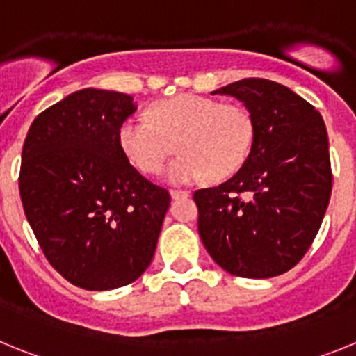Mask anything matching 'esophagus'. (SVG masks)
Returning a JSON list of instances; mask_svg holds the SVG:
<instances>
[{"label":"esophagus","instance_id":"esophagus-1","mask_svg":"<svg viewBox=\"0 0 356 356\" xmlns=\"http://www.w3.org/2000/svg\"><path fill=\"white\" fill-rule=\"evenodd\" d=\"M169 194H171L172 200H181V197L191 196V193H188V191H171Z\"/></svg>","mask_w":356,"mask_h":356}]
</instances>
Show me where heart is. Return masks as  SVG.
I'll return each mask as SVG.
<instances>
[{
    "label": "heart",
    "mask_w": 356,
    "mask_h": 356,
    "mask_svg": "<svg viewBox=\"0 0 356 356\" xmlns=\"http://www.w3.org/2000/svg\"><path fill=\"white\" fill-rule=\"evenodd\" d=\"M122 153L144 175H160L178 139L181 155L169 165L168 178L185 185L210 172L225 178L241 168L251 143L253 119L238 105H222L200 94L163 99L147 115H131L119 127Z\"/></svg>",
    "instance_id": "1"
}]
</instances>
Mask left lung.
Masks as SVG:
<instances>
[{"label":"left lung","mask_w":356,"mask_h":356,"mask_svg":"<svg viewBox=\"0 0 356 356\" xmlns=\"http://www.w3.org/2000/svg\"><path fill=\"white\" fill-rule=\"evenodd\" d=\"M212 94L244 103L253 119V143L228 181L194 193L200 237L229 275H284L312 246L328 209L325 121L289 87L264 78L238 80Z\"/></svg>","instance_id":"obj_1"}]
</instances>
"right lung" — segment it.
Returning <instances> with one entry per match:
<instances>
[{
	"label": "right lung",
	"mask_w": 356,
	"mask_h": 356,
	"mask_svg": "<svg viewBox=\"0 0 356 356\" xmlns=\"http://www.w3.org/2000/svg\"><path fill=\"white\" fill-rule=\"evenodd\" d=\"M135 110L128 94L81 89L40 112L24 140L28 222L49 264L87 291L124 287L146 271L171 201L119 146Z\"/></svg>",
	"instance_id": "add662e5"
}]
</instances>
